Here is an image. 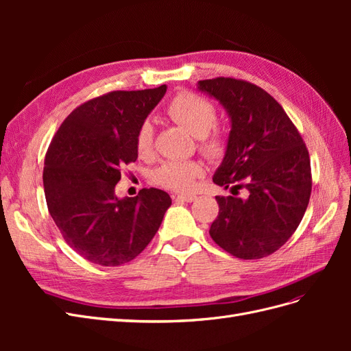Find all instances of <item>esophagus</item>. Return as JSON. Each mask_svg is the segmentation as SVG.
<instances>
[{
    "label": "esophagus",
    "instance_id": "34e87169",
    "mask_svg": "<svg viewBox=\"0 0 351 351\" xmlns=\"http://www.w3.org/2000/svg\"><path fill=\"white\" fill-rule=\"evenodd\" d=\"M173 199L176 202H195L197 196L196 195H174Z\"/></svg>",
    "mask_w": 351,
    "mask_h": 351
}]
</instances>
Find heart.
Here are the masks:
<instances>
[{
  "label": "heart",
  "instance_id": "heart-1",
  "mask_svg": "<svg viewBox=\"0 0 351 351\" xmlns=\"http://www.w3.org/2000/svg\"><path fill=\"white\" fill-rule=\"evenodd\" d=\"M167 114L178 125L200 139V147L206 155L217 158L227 147L226 137L214 129L218 119L215 105L193 92H180L167 105ZM154 149V127L145 120L136 133V151L141 156H147ZM205 167L199 161H168L154 173V182L174 192H189L196 180L204 177Z\"/></svg>",
  "mask_w": 351,
  "mask_h": 351
}]
</instances>
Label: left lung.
I'll list each match as a JSON object with an SVG mask.
<instances>
[{"mask_svg":"<svg viewBox=\"0 0 351 351\" xmlns=\"http://www.w3.org/2000/svg\"><path fill=\"white\" fill-rule=\"evenodd\" d=\"M197 88L224 105L231 119L224 161L212 180L231 187L232 196L215 197L219 212L209 234L236 258L269 256L293 236L309 205V152L284 108L256 84L215 77ZM241 188L248 190L246 199L235 197Z\"/></svg>","mask_w":351,"mask_h":351,"instance_id":"left-lung-1","label":"left lung"}]
</instances>
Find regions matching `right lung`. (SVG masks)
Here are the masks:
<instances>
[{
    "instance_id": "right-lung-1",
    "label": "right lung",
    "mask_w": 351,
    "mask_h": 351,
    "mask_svg": "<svg viewBox=\"0 0 351 351\" xmlns=\"http://www.w3.org/2000/svg\"><path fill=\"white\" fill-rule=\"evenodd\" d=\"M167 86L112 90L83 102L61 123L45 155L48 210L64 241L86 261L119 267L156 234L171 197L142 189L119 199L121 168L137 159L136 133Z\"/></svg>"
}]
</instances>
